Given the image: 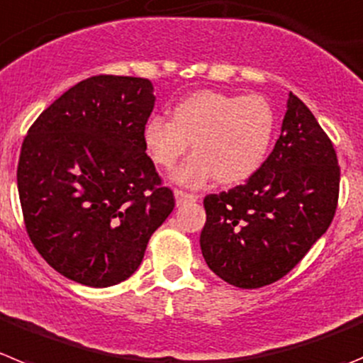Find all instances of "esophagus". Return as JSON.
<instances>
[{"label":"esophagus","instance_id":"1","mask_svg":"<svg viewBox=\"0 0 363 363\" xmlns=\"http://www.w3.org/2000/svg\"><path fill=\"white\" fill-rule=\"evenodd\" d=\"M174 196H176V203L178 205H185V203H191V201H198V196L191 194V192L182 191V189H176Z\"/></svg>","mask_w":363,"mask_h":363}]
</instances>
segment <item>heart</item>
I'll return each instance as SVG.
<instances>
[{
  "label": "heart",
  "instance_id": "1",
  "mask_svg": "<svg viewBox=\"0 0 363 363\" xmlns=\"http://www.w3.org/2000/svg\"><path fill=\"white\" fill-rule=\"evenodd\" d=\"M277 128L270 102L261 95L192 93L172 109V121L152 115L144 125V144L156 165L172 169L192 142L194 155L174 172L178 184L198 185L218 179L238 185L264 164Z\"/></svg>",
  "mask_w": 363,
  "mask_h": 363
}]
</instances>
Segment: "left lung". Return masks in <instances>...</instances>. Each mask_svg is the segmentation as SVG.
Here are the masks:
<instances>
[{
    "mask_svg": "<svg viewBox=\"0 0 363 363\" xmlns=\"http://www.w3.org/2000/svg\"><path fill=\"white\" fill-rule=\"evenodd\" d=\"M338 189L333 144L290 91L281 136L262 167L247 184L205 196L199 245L208 268L242 290L282 279L329 228Z\"/></svg>",
    "mask_w": 363,
    "mask_h": 363,
    "instance_id": "8db88e82",
    "label": "left lung"
}]
</instances>
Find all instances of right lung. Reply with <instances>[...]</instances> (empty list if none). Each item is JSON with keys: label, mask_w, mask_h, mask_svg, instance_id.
Returning a JSON list of instances; mask_svg holds the SVG:
<instances>
[{"label": "right lung", "mask_w": 363, "mask_h": 363, "mask_svg": "<svg viewBox=\"0 0 363 363\" xmlns=\"http://www.w3.org/2000/svg\"><path fill=\"white\" fill-rule=\"evenodd\" d=\"M152 108L149 79L95 75L50 104L23 140L26 234L53 270L79 284L108 288L131 277L174 208L145 152Z\"/></svg>", "instance_id": "add662e5"}]
</instances>
